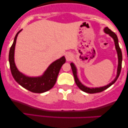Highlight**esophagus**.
<instances>
[{
	"instance_id": "esophagus-1",
	"label": "esophagus",
	"mask_w": 128,
	"mask_h": 128,
	"mask_svg": "<svg viewBox=\"0 0 128 128\" xmlns=\"http://www.w3.org/2000/svg\"><path fill=\"white\" fill-rule=\"evenodd\" d=\"M72 58H73V55L71 53H69V52L66 53V60H67V61H70V60L72 59Z\"/></svg>"
}]
</instances>
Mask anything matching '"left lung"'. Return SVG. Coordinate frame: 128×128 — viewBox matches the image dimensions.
I'll return each mask as SVG.
<instances>
[{
  "label": "left lung",
  "instance_id": "8db88e82",
  "mask_svg": "<svg viewBox=\"0 0 128 128\" xmlns=\"http://www.w3.org/2000/svg\"><path fill=\"white\" fill-rule=\"evenodd\" d=\"M104 31L105 32V33L109 34L111 37H112V38L114 39V43H115L116 46V49L117 50V55H118V68H117V76L114 79V80L111 83H110V84L107 85L106 86H102V87H99V88H88L86 86H84V85L82 84L80 82V81L79 80L78 78L77 77V74H76V68L74 66V64L73 63H71L70 64V66H71L72 70L73 76H74V80H75V82L77 85V86H78L79 88L83 92H87V93H97V92H102L103 91H104L105 90H106L109 88L110 86H111L117 80V79H118V76H119L120 74V72H121L122 69V50L120 49L119 45H118V38H117V35L114 33V32H112L111 29H110L108 27H106L105 29H104Z\"/></svg>",
  "mask_w": 128,
  "mask_h": 128
}]
</instances>
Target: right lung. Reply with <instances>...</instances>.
Listing matches in <instances>:
<instances>
[{
  "instance_id": "obj_1",
  "label": "right lung",
  "mask_w": 128,
  "mask_h": 128,
  "mask_svg": "<svg viewBox=\"0 0 128 128\" xmlns=\"http://www.w3.org/2000/svg\"><path fill=\"white\" fill-rule=\"evenodd\" d=\"M21 30H19L16 34L9 53V62L11 74L17 83L30 92L35 93H42L49 91L55 84L60 69L66 62L65 57L62 56L51 64L43 75L40 77L30 78L23 74L16 67L14 58L16 40Z\"/></svg>"
}]
</instances>
